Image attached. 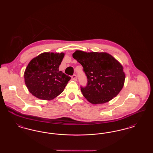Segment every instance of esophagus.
I'll return each mask as SVG.
<instances>
[{
	"label": "esophagus",
	"mask_w": 153,
	"mask_h": 153,
	"mask_svg": "<svg viewBox=\"0 0 153 153\" xmlns=\"http://www.w3.org/2000/svg\"><path fill=\"white\" fill-rule=\"evenodd\" d=\"M72 79L74 81H76L77 79V76L76 74H73V76H72Z\"/></svg>",
	"instance_id": "obj_1"
}]
</instances>
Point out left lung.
Here are the masks:
<instances>
[{"mask_svg":"<svg viewBox=\"0 0 153 153\" xmlns=\"http://www.w3.org/2000/svg\"><path fill=\"white\" fill-rule=\"evenodd\" d=\"M73 57L83 67L87 79L85 87L81 86L83 96L92 104L109 102L123 87L125 74L123 66L106 53L77 51Z\"/></svg>","mask_w":153,"mask_h":153,"instance_id":"8db88e82","label":"left lung"}]
</instances>
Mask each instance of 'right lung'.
<instances>
[{
	"label": "right lung",
	"mask_w": 153,
	"mask_h": 153,
	"mask_svg": "<svg viewBox=\"0 0 153 153\" xmlns=\"http://www.w3.org/2000/svg\"><path fill=\"white\" fill-rule=\"evenodd\" d=\"M64 53H44L33 58L25 74L30 92L37 98L51 100L61 94L71 77L59 71Z\"/></svg>",
	"instance_id": "right-lung-1"
}]
</instances>
